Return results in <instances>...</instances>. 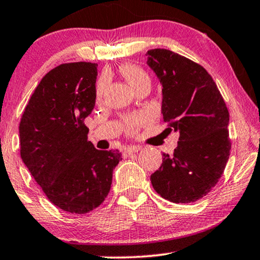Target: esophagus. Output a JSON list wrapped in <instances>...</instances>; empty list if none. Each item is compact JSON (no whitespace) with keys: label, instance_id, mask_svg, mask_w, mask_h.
Segmentation results:
<instances>
[{"label":"esophagus","instance_id":"esophagus-1","mask_svg":"<svg viewBox=\"0 0 260 260\" xmlns=\"http://www.w3.org/2000/svg\"><path fill=\"white\" fill-rule=\"evenodd\" d=\"M141 149H142V148L140 147V145H131V147H127V148L124 149L123 154H124V156H129V155H131V154H134V152L140 151Z\"/></svg>","mask_w":260,"mask_h":260}]
</instances>
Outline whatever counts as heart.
I'll use <instances>...</instances> for the list:
<instances>
[{"label": "heart", "instance_id": "obj_1", "mask_svg": "<svg viewBox=\"0 0 260 260\" xmlns=\"http://www.w3.org/2000/svg\"><path fill=\"white\" fill-rule=\"evenodd\" d=\"M119 72L125 79L129 81V84L133 86L135 91L140 90L141 87L150 85V77L145 71L142 69L141 66L136 65V63H123L119 67ZM106 88V79L105 77H102L97 83V88H95V97L97 99H102L103 94H104ZM147 120L145 115H136L126 117L124 119V130L127 134H135L138 130L142 124Z\"/></svg>", "mask_w": 260, "mask_h": 260}]
</instances>
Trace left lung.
I'll return each instance as SVG.
<instances>
[{"instance_id": "left-lung-1", "label": "left lung", "mask_w": 260, "mask_h": 260, "mask_svg": "<svg viewBox=\"0 0 260 260\" xmlns=\"http://www.w3.org/2000/svg\"><path fill=\"white\" fill-rule=\"evenodd\" d=\"M147 55L162 84L163 120L180 131L174 154H163L151 184L175 204L198 201L218 183L229 161V110L201 65L169 49H150Z\"/></svg>"}]
</instances>
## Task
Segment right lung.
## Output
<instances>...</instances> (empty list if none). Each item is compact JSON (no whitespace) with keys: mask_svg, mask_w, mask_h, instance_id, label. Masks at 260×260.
Returning <instances> with one entry per match:
<instances>
[{"mask_svg":"<svg viewBox=\"0 0 260 260\" xmlns=\"http://www.w3.org/2000/svg\"><path fill=\"white\" fill-rule=\"evenodd\" d=\"M97 63L69 62L42 78L21 117V158L53 205L86 214L103 204L119 150H97L85 118L95 104Z\"/></svg>","mask_w":260,"mask_h":260,"instance_id":"right-lung-1","label":"right lung"}]
</instances>
